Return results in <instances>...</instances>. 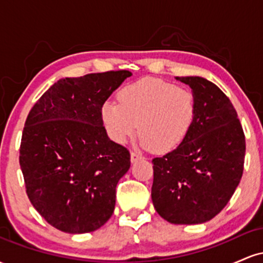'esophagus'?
<instances>
[{
    "mask_svg": "<svg viewBox=\"0 0 263 263\" xmlns=\"http://www.w3.org/2000/svg\"><path fill=\"white\" fill-rule=\"evenodd\" d=\"M142 158V155H140V153L135 152V151H132L131 152V162H137L138 159Z\"/></svg>",
    "mask_w": 263,
    "mask_h": 263,
    "instance_id": "34e87169",
    "label": "esophagus"
}]
</instances>
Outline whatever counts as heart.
I'll return each instance as SVG.
<instances>
[{
  "mask_svg": "<svg viewBox=\"0 0 263 263\" xmlns=\"http://www.w3.org/2000/svg\"><path fill=\"white\" fill-rule=\"evenodd\" d=\"M117 100L104 102L101 107L111 140L125 143L138 128L141 146L157 153L179 147L197 117V99L192 90L158 79L147 78L123 86Z\"/></svg>",
  "mask_w": 263,
  "mask_h": 263,
  "instance_id": "1",
  "label": "heart"
}]
</instances>
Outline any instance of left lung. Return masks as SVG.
<instances>
[{
	"instance_id": "8db88e82",
	"label": "left lung",
	"mask_w": 263,
	"mask_h": 263,
	"mask_svg": "<svg viewBox=\"0 0 263 263\" xmlns=\"http://www.w3.org/2000/svg\"><path fill=\"white\" fill-rule=\"evenodd\" d=\"M192 87L197 117L176 149L152 159V201L172 224H201L216 216L240 183L245 134L230 99L200 77H177Z\"/></svg>"
}]
</instances>
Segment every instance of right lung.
<instances>
[{
    "mask_svg": "<svg viewBox=\"0 0 263 263\" xmlns=\"http://www.w3.org/2000/svg\"><path fill=\"white\" fill-rule=\"evenodd\" d=\"M128 77L119 70L60 79L27 116L20 147L26 193L60 231H95L112 215L131 156L107 137L101 107Z\"/></svg>",
    "mask_w": 263,
    "mask_h": 263,
    "instance_id": "1",
    "label": "right lung"
}]
</instances>
